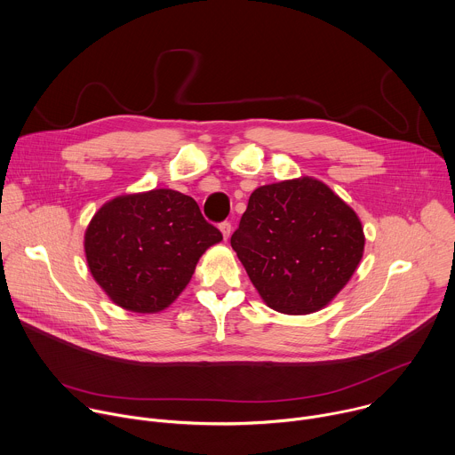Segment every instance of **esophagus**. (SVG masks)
Masks as SVG:
<instances>
[{"instance_id":"1","label":"esophagus","mask_w":455,"mask_h":455,"mask_svg":"<svg viewBox=\"0 0 455 455\" xmlns=\"http://www.w3.org/2000/svg\"><path fill=\"white\" fill-rule=\"evenodd\" d=\"M220 231H222V236L228 240L229 238V235H231V222H228V220H224V222H220Z\"/></svg>"}]
</instances>
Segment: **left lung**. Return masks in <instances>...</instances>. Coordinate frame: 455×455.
Segmentation results:
<instances>
[{
  "instance_id": "8db88e82",
  "label": "left lung",
  "mask_w": 455,
  "mask_h": 455,
  "mask_svg": "<svg viewBox=\"0 0 455 455\" xmlns=\"http://www.w3.org/2000/svg\"><path fill=\"white\" fill-rule=\"evenodd\" d=\"M261 299L282 314H310L349 282L364 252L356 213L321 180L256 188L231 235Z\"/></svg>"
}]
</instances>
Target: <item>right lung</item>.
I'll return each instance as SVG.
<instances>
[{
	"label": "right lung",
	"instance_id": "obj_1",
	"mask_svg": "<svg viewBox=\"0 0 455 455\" xmlns=\"http://www.w3.org/2000/svg\"><path fill=\"white\" fill-rule=\"evenodd\" d=\"M222 240L199 204L175 190L116 197L85 231L91 275L122 308H166L192 280L203 252Z\"/></svg>",
	"mask_w": 455,
	"mask_h": 455
}]
</instances>
